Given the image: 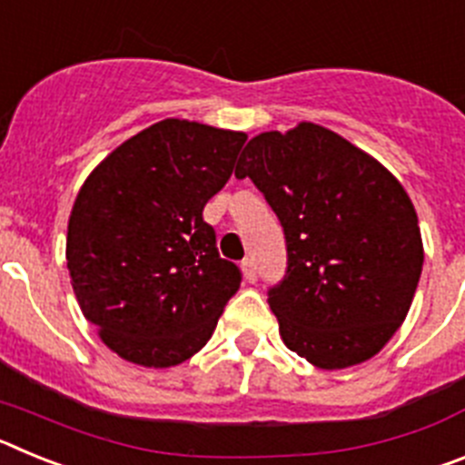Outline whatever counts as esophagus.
I'll list each match as a JSON object with an SVG mask.
<instances>
[{"instance_id": "obj_1", "label": "esophagus", "mask_w": 465, "mask_h": 465, "mask_svg": "<svg viewBox=\"0 0 465 465\" xmlns=\"http://www.w3.org/2000/svg\"><path fill=\"white\" fill-rule=\"evenodd\" d=\"M242 272H244V279L246 282H256L258 279V272H256V262L252 261V258H244L242 261Z\"/></svg>"}]
</instances>
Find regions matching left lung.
Segmentation results:
<instances>
[{"label":"left lung","mask_w":465,"mask_h":465,"mask_svg":"<svg viewBox=\"0 0 465 465\" xmlns=\"http://www.w3.org/2000/svg\"><path fill=\"white\" fill-rule=\"evenodd\" d=\"M235 176L283 228L286 274L268 291L283 344L323 371L372 359L405 322L424 265L405 188L314 123L253 137Z\"/></svg>","instance_id":"obj_1"}]
</instances>
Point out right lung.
Returning <instances> with one entry per match:
<instances>
[{
    "instance_id": "1",
    "label": "right lung",
    "mask_w": 465,
    "mask_h": 465,
    "mask_svg": "<svg viewBox=\"0 0 465 465\" xmlns=\"http://www.w3.org/2000/svg\"><path fill=\"white\" fill-rule=\"evenodd\" d=\"M246 134L167 118L106 155L81 186L67 268L84 316L121 359L170 368L212 338L242 272L203 209Z\"/></svg>"
}]
</instances>
